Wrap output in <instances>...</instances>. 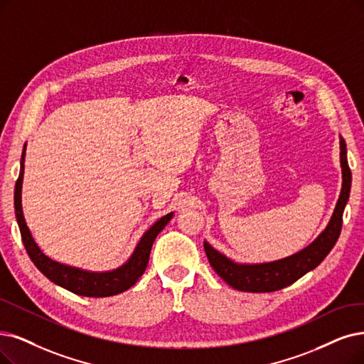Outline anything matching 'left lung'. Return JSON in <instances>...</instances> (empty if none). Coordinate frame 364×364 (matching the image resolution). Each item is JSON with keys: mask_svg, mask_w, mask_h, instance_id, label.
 I'll list each match as a JSON object with an SVG mask.
<instances>
[{"mask_svg": "<svg viewBox=\"0 0 364 364\" xmlns=\"http://www.w3.org/2000/svg\"><path fill=\"white\" fill-rule=\"evenodd\" d=\"M342 191L326 230L300 252L272 263L239 264L213 250L205 242V251L213 270L235 289L246 293H272L291 285L303 274L314 270L338 242L342 230V215L351 191V170L346 159V144L341 137Z\"/></svg>", "mask_w": 364, "mask_h": 364, "instance_id": "8db88e82", "label": "left lung"}]
</instances>
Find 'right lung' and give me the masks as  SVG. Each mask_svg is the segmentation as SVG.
<instances>
[{
  "mask_svg": "<svg viewBox=\"0 0 364 364\" xmlns=\"http://www.w3.org/2000/svg\"><path fill=\"white\" fill-rule=\"evenodd\" d=\"M23 167H25V152L22 154L21 173L16 182V188H14V210H16V220L19 224L25 250L28 255H30L33 263L36 264V267L53 284L60 285L77 296L109 297V296L124 293L128 288H132L139 281L143 272L146 270L152 243L158 236V232L161 231L167 225V223L171 220L173 212L163 216L161 220H158L146 232H144L132 258H129L124 266L118 267L116 270L95 273V272H86L76 267H70L61 263H56V261L50 259L48 255L43 254L37 246V243L34 242L30 230L26 227L25 218L22 213V200H21Z\"/></svg>",
  "mask_w": 364,
  "mask_h": 364,
  "instance_id": "1",
  "label": "right lung"
}]
</instances>
